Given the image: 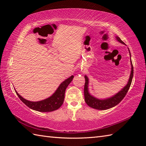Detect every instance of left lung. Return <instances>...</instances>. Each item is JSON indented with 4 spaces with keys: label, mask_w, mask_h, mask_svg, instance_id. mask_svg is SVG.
Segmentation results:
<instances>
[{
    "label": "left lung",
    "mask_w": 146,
    "mask_h": 146,
    "mask_svg": "<svg viewBox=\"0 0 146 146\" xmlns=\"http://www.w3.org/2000/svg\"><path fill=\"white\" fill-rule=\"evenodd\" d=\"M115 39L117 41L120 42L121 44H123L125 45V44L123 42L122 40L120 39L119 36H115ZM128 51L130 55V61H131V74H130L129 78L128 80V82L125 86L120 90L119 92H118L116 94H115L110 97L105 98H98L97 97L93 96L89 92V79L88 77L85 75V83L84 86V96H85V101L86 104H87L89 107H90L93 108L97 110H107L109 108H112L117 105L119 104L120 102L122 100V99L124 98L125 95L127 93L129 89L131 86L132 80L133 78V75H134V68H133L132 63L131 60V54L129 48Z\"/></svg>",
    "instance_id": "1"
}]
</instances>
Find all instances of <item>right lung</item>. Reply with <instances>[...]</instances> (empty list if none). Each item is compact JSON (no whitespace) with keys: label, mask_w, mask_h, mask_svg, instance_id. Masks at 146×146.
<instances>
[{"label":"right lung","mask_w":146,"mask_h":146,"mask_svg":"<svg viewBox=\"0 0 146 146\" xmlns=\"http://www.w3.org/2000/svg\"><path fill=\"white\" fill-rule=\"evenodd\" d=\"M73 75H71L69 78H68L63 81L61 84L59 85L56 90L50 97L44 99L42 100H40L38 102H33L27 100L26 99L24 98L23 97L18 94L17 92L15 91L16 94L20 98V100L23 103L27 105L31 109L41 111V112H49V111H52L58 109L62 104H63L64 99V94L67 86L69 85L73 79Z\"/></svg>","instance_id":"1"}]
</instances>
